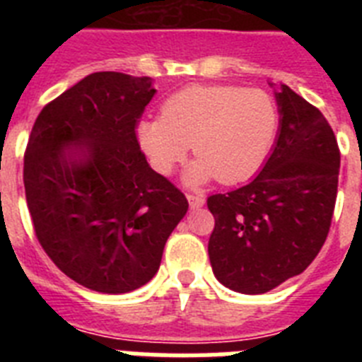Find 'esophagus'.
<instances>
[{"label":"esophagus","instance_id":"34e87169","mask_svg":"<svg viewBox=\"0 0 362 362\" xmlns=\"http://www.w3.org/2000/svg\"><path fill=\"white\" fill-rule=\"evenodd\" d=\"M187 199H188V204H190L192 210L201 209V206L204 204V197L203 196H194V194H188Z\"/></svg>","mask_w":362,"mask_h":362}]
</instances>
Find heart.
<instances>
[{
  "label": "heart",
  "instance_id": "1",
  "mask_svg": "<svg viewBox=\"0 0 362 362\" xmlns=\"http://www.w3.org/2000/svg\"><path fill=\"white\" fill-rule=\"evenodd\" d=\"M279 108L259 88L194 85L177 90L161 107L159 119L139 121L137 139L152 165L170 174L192 143L197 159L183 172L192 188L217 177L239 183L263 165L276 141Z\"/></svg>",
  "mask_w": 362,
  "mask_h": 362
}]
</instances>
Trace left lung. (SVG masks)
<instances>
[{
	"label": "left lung",
	"instance_id": "left-lung-1",
	"mask_svg": "<svg viewBox=\"0 0 362 362\" xmlns=\"http://www.w3.org/2000/svg\"><path fill=\"white\" fill-rule=\"evenodd\" d=\"M274 94L279 129L270 158L250 183L206 201L216 219L209 241L214 276L248 296L308 268L325 245L337 197L341 153L332 127L290 86Z\"/></svg>",
	"mask_w": 362,
	"mask_h": 362
}]
</instances>
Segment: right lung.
I'll use <instances>...</instances> for the list:
<instances>
[{
  "label": "right lung",
  "mask_w": 362,
  "mask_h": 362,
  "mask_svg": "<svg viewBox=\"0 0 362 362\" xmlns=\"http://www.w3.org/2000/svg\"><path fill=\"white\" fill-rule=\"evenodd\" d=\"M152 78L94 72L40 112L23 183L37 241L85 288L127 293L159 270L187 197L146 163L137 121Z\"/></svg>",
  "instance_id": "right-lung-1"
}]
</instances>
